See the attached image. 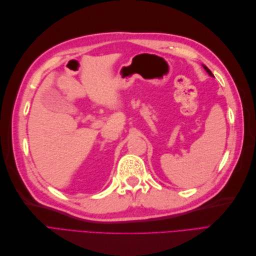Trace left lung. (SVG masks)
Returning a JSON list of instances; mask_svg holds the SVG:
<instances>
[{
	"label": "left lung",
	"instance_id": "left-lung-1",
	"mask_svg": "<svg viewBox=\"0 0 256 256\" xmlns=\"http://www.w3.org/2000/svg\"><path fill=\"white\" fill-rule=\"evenodd\" d=\"M203 67H204V69H205V70H206V72H207V74H209V76H214V74H212V72H210V70H209V69H208V68H207V67H206V66H204V65H203Z\"/></svg>",
	"mask_w": 256,
	"mask_h": 256
}]
</instances>
